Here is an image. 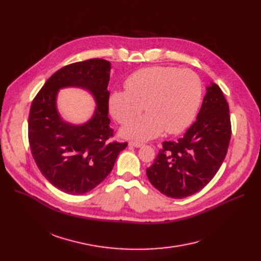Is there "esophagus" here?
I'll return each instance as SVG.
<instances>
[{
  "label": "esophagus",
  "mask_w": 261,
  "mask_h": 261,
  "mask_svg": "<svg viewBox=\"0 0 261 261\" xmlns=\"http://www.w3.org/2000/svg\"><path fill=\"white\" fill-rule=\"evenodd\" d=\"M129 145L130 146H133V147H135V148H140V147H142L144 144L143 143H140V142H129Z\"/></svg>",
  "instance_id": "34e87169"
}]
</instances>
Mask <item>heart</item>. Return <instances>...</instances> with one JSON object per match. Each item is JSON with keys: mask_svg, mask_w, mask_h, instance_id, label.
Masks as SVG:
<instances>
[{"mask_svg": "<svg viewBox=\"0 0 261 261\" xmlns=\"http://www.w3.org/2000/svg\"><path fill=\"white\" fill-rule=\"evenodd\" d=\"M125 91H112L109 95L110 113L125 123L121 129L128 139H154L165 130L176 134L194 120L202 96L200 78L190 70L171 66L146 67L133 73L125 81Z\"/></svg>", "mask_w": 261, "mask_h": 261, "instance_id": "b5f03b06", "label": "heart"}]
</instances>
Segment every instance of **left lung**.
<instances>
[{"instance_id": "1", "label": "left lung", "mask_w": 261, "mask_h": 261, "mask_svg": "<svg viewBox=\"0 0 261 261\" xmlns=\"http://www.w3.org/2000/svg\"><path fill=\"white\" fill-rule=\"evenodd\" d=\"M231 127L228 103L214 82L206 88L197 120L176 142H164L146 173L163 195L183 199L206 186L225 159Z\"/></svg>"}]
</instances>
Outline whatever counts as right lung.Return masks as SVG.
Here are the masks:
<instances>
[{"label": "right lung", "instance_id": "right-lung-1", "mask_svg": "<svg viewBox=\"0 0 261 261\" xmlns=\"http://www.w3.org/2000/svg\"><path fill=\"white\" fill-rule=\"evenodd\" d=\"M111 63L90 59L63 66L53 74L33 100L29 141L41 173L55 187L70 195H84L112 171L127 143L110 142L109 91ZM80 87L93 96L96 109L85 124L63 121L57 108L60 88Z\"/></svg>", "mask_w": 261, "mask_h": 261}]
</instances>
